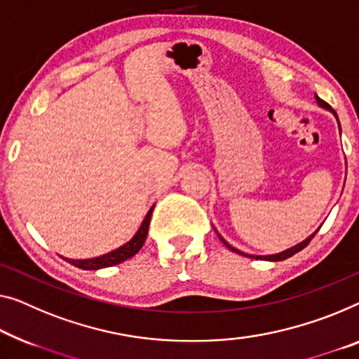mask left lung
Wrapping results in <instances>:
<instances>
[{
  "instance_id": "left-lung-1",
  "label": "left lung",
  "mask_w": 359,
  "mask_h": 359,
  "mask_svg": "<svg viewBox=\"0 0 359 359\" xmlns=\"http://www.w3.org/2000/svg\"><path fill=\"white\" fill-rule=\"evenodd\" d=\"M316 100H318V103H319L320 106H323V108H325V109H330V106H329L327 103H325L324 100H320L319 96H316ZM330 111H332V109H330ZM332 112H334V114H335V111H332ZM335 116H337V114H335ZM316 232H318V231H316ZM316 232H314L313 235H309V237H308L306 240H304V242H302V243L295 245V247L290 248V250H285V251H282V253L271 255V256H256V258H258V259H267V261H282V259H287V258H290V256H293V255H295V253H298V251H302L304 247H308V243L311 242L314 235H316ZM219 238L222 240L224 245H226V247H227L229 250H232V251H235V253H238V255H243L242 251H238V250H235L233 247H231V245H229V243L226 242V240H224L222 237H219ZM245 256H248V255H245ZM248 258H253V256H248Z\"/></svg>"
}]
</instances>
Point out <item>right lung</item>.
Segmentation results:
<instances>
[{"instance_id":"obj_1","label":"right lung","mask_w":359,"mask_h":359,"mask_svg":"<svg viewBox=\"0 0 359 359\" xmlns=\"http://www.w3.org/2000/svg\"><path fill=\"white\" fill-rule=\"evenodd\" d=\"M151 212H153V208L148 211L147 217L143 219L142 226H140V229H138L135 237H133L128 243H126L124 247L111 251V253H108V255L98 256V258L66 259V261H67V263L74 264L76 267H80V269H85V271H96V269H101V267H109V266H116V264L124 263L126 259L132 258V256H135L138 251H140V248L143 247V243H145L147 235H148L149 221H151Z\"/></svg>"}]
</instances>
